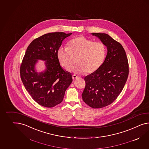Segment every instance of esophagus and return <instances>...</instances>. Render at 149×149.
<instances>
[{"mask_svg": "<svg viewBox=\"0 0 149 149\" xmlns=\"http://www.w3.org/2000/svg\"><path fill=\"white\" fill-rule=\"evenodd\" d=\"M78 78V77L76 76V75H75V74H74V75L72 76V79L73 80H76Z\"/></svg>", "mask_w": 149, "mask_h": 149, "instance_id": "esophagus-1", "label": "esophagus"}]
</instances>
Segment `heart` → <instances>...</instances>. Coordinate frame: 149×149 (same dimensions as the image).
<instances>
[{"label":"heart","mask_w":149,"mask_h":149,"mask_svg":"<svg viewBox=\"0 0 149 149\" xmlns=\"http://www.w3.org/2000/svg\"><path fill=\"white\" fill-rule=\"evenodd\" d=\"M71 54H78L75 63L69 71L77 73L91 74L99 69L106 56V48L103 42H93L84 36L70 40L68 47H61L57 52L58 60L61 66L67 69L70 64Z\"/></svg>","instance_id":"b5f03b06"}]
</instances>
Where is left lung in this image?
<instances>
[{
    "label": "left lung",
    "mask_w": 149,
    "mask_h": 149,
    "mask_svg": "<svg viewBox=\"0 0 149 149\" xmlns=\"http://www.w3.org/2000/svg\"><path fill=\"white\" fill-rule=\"evenodd\" d=\"M107 47L103 64L84 78L82 93L85 103L94 109L102 108L115 101L124 87L129 75V63L122 45L106 33H92Z\"/></svg>",
    "instance_id": "8db88e82"
}]
</instances>
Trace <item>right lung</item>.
I'll return each mask as SVG.
<instances>
[{"label": "right lung", "instance_id": "right-lung-1", "mask_svg": "<svg viewBox=\"0 0 149 149\" xmlns=\"http://www.w3.org/2000/svg\"><path fill=\"white\" fill-rule=\"evenodd\" d=\"M72 33L44 34L31 42L23 58L20 68L21 79L32 98L42 107H52L61 103L72 81V74L61 68L57 57L63 40ZM38 60L46 61V69L42 73L35 69Z\"/></svg>", "mask_w": 149, "mask_h": 149}]
</instances>
